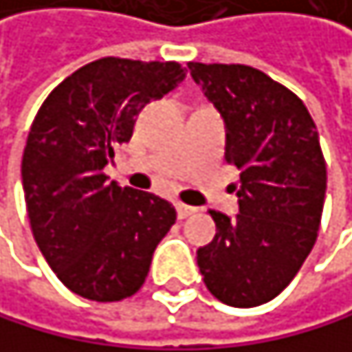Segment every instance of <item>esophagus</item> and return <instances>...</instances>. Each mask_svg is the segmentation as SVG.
Here are the masks:
<instances>
[{"mask_svg": "<svg viewBox=\"0 0 352 352\" xmlns=\"http://www.w3.org/2000/svg\"><path fill=\"white\" fill-rule=\"evenodd\" d=\"M194 211H197L194 207H190V205H184V203H177V218H179V220H184V218L192 216Z\"/></svg>", "mask_w": 352, "mask_h": 352, "instance_id": "1", "label": "esophagus"}]
</instances>
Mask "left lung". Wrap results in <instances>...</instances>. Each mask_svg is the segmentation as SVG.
<instances>
[{
  "mask_svg": "<svg viewBox=\"0 0 352 352\" xmlns=\"http://www.w3.org/2000/svg\"><path fill=\"white\" fill-rule=\"evenodd\" d=\"M226 124L228 164L239 168V214L211 209L216 237L197 263L209 293L233 308L278 297L318 237L327 164L306 104L243 63H188Z\"/></svg>",
  "mask_w": 352,
  "mask_h": 352,
  "instance_id": "obj_1",
  "label": "left lung"
}]
</instances>
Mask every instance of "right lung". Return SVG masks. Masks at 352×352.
Instances as JSON below:
<instances>
[{
    "instance_id": "1",
    "label": "right lung",
    "mask_w": 352,
    "mask_h": 352,
    "mask_svg": "<svg viewBox=\"0 0 352 352\" xmlns=\"http://www.w3.org/2000/svg\"><path fill=\"white\" fill-rule=\"evenodd\" d=\"M184 76L177 61L102 57L63 78L34 119L21 164L27 216L42 256L80 297H132L177 220L168 201L107 182L104 166L138 111Z\"/></svg>"
}]
</instances>
